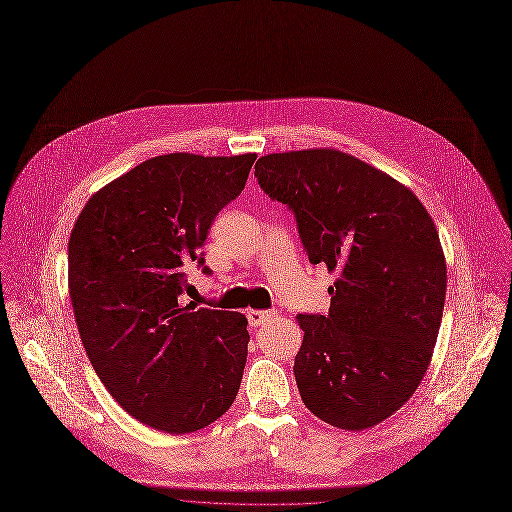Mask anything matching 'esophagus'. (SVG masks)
Wrapping results in <instances>:
<instances>
[{
	"label": "esophagus",
	"instance_id": "esophagus-1",
	"mask_svg": "<svg viewBox=\"0 0 512 512\" xmlns=\"http://www.w3.org/2000/svg\"><path fill=\"white\" fill-rule=\"evenodd\" d=\"M277 314V310H249L247 312V318H249V324L253 329L261 327V324H265L269 318H273Z\"/></svg>",
	"mask_w": 512,
	"mask_h": 512
}]
</instances>
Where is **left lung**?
Wrapping results in <instances>:
<instances>
[{
  "mask_svg": "<svg viewBox=\"0 0 512 512\" xmlns=\"http://www.w3.org/2000/svg\"><path fill=\"white\" fill-rule=\"evenodd\" d=\"M255 177L296 214L310 263L339 273L329 314L296 316L300 396L337 429L376 427L433 357L447 290L437 226L406 185L337 149L265 155Z\"/></svg>",
  "mask_w": 512,
  "mask_h": 512,
  "instance_id": "obj_1",
  "label": "left lung"
}]
</instances>
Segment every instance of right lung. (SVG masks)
<instances>
[{"mask_svg":"<svg viewBox=\"0 0 512 512\" xmlns=\"http://www.w3.org/2000/svg\"><path fill=\"white\" fill-rule=\"evenodd\" d=\"M255 153L159 155L87 200L69 239V298L85 353L136 421L183 435L235 402L247 363L241 312L183 304V265L204 263L216 214Z\"/></svg>","mask_w":512,"mask_h":512,"instance_id":"1","label":"right lung"}]
</instances>
